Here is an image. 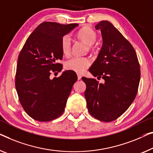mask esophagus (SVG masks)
Instances as JSON below:
<instances>
[{"mask_svg": "<svg viewBox=\"0 0 153 153\" xmlns=\"http://www.w3.org/2000/svg\"><path fill=\"white\" fill-rule=\"evenodd\" d=\"M81 78H82L81 75L79 74H77V79H78V80H79V79H81Z\"/></svg>", "mask_w": 153, "mask_h": 153, "instance_id": "esophagus-1", "label": "esophagus"}]
</instances>
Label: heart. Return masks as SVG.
<instances>
[{"instance_id":"heart-1","label":"heart","mask_w":153,"mask_h":153,"mask_svg":"<svg viewBox=\"0 0 153 153\" xmlns=\"http://www.w3.org/2000/svg\"><path fill=\"white\" fill-rule=\"evenodd\" d=\"M77 36L84 42L89 45V48L92 47L91 45L94 44L97 40L96 33L88 27H84L81 29L77 32ZM60 45L63 54L65 56L69 55L71 47V38L69 34L63 36L61 40ZM91 64V61L87 57L74 56L66 61L65 67L67 70L73 71L77 73H82L90 67Z\"/></svg>"}]
</instances>
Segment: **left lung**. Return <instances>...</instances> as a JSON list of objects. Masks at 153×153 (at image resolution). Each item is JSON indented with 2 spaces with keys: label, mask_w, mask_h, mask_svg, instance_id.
Returning <instances> with one entry per match:
<instances>
[{
  "label": "left lung",
  "mask_w": 153,
  "mask_h": 153,
  "mask_svg": "<svg viewBox=\"0 0 153 153\" xmlns=\"http://www.w3.org/2000/svg\"><path fill=\"white\" fill-rule=\"evenodd\" d=\"M101 31L103 45L89 69L97 79L82 77L88 112L95 119L110 122L117 119L135 100L140 81V67L133 47L110 22L95 26Z\"/></svg>",
  "instance_id": "8db88e82"
}]
</instances>
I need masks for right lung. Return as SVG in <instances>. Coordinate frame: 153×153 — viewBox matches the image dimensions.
<instances>
[{"instance_id": "1", "label": "right lung", "mask_w": 153, "mask_h": 153, "mask_svg": "<svg viewBox=\"0 0 153 153\" xmlns=\"http://www.w3.org/2000/svg\"><path fill=\"white\" fill-rule=\"evenodd\" d=\"M77 25L42 22L29 36L20 52L16 89L22 108L33 120L49 122L65 111L77 75L65 71L58 77L51 79L50 76L62 70V65L56 62L62 59L61 40Z\"/></svg>"}]
</instances>
